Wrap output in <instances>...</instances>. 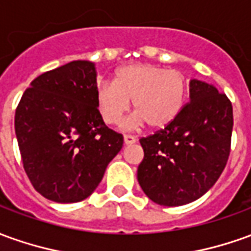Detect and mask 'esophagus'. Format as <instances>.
<instances>
[{
    "instance_id": "34e87169",
    "label": "esophagus",
    "mask_w": 251,
    "mask_h": 251,
    "mask_svg": "<svg viewBox=\"0 0 251 251\" xmlns=\"http://www.w3.org/2000/svg\"><path fill=\"white\" fill-rule=\"evenodd\" d=\"M136 142V138L132 135H124V143L126 145H132Z\"/></svg>"
}]
</instances>
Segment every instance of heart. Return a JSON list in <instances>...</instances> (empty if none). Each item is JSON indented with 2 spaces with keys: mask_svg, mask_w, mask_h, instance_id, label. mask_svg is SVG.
Returning a JSON list of instances; mask_svg holds the SVG:
<instances>
[{
  "mask_svg": "<svg viewBox=\"0 0 251 251\" xmlns=\"http://www.w3.org/2000/svg\"><path fill=\"white\" fill-rule=\"evenodd\" d=\"M186 98V79L176 70H165L149 63L126 65L116 71L113 84L97 89V106L109 126L120 124L132 101L136 115L127 127L143 122L150 128H164L180 113Z\"/></svg>",
  "mask_w": 251,
  "mask_h": 251,
  "instance_id": "obj_1",
  "label": "heart"
}]
</instances>
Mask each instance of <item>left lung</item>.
Here are the masks:
<instances>
[{"label": "left lung", "mask_w": 251, "mask_h": 251, "mask_svg": "<svg viewBox=\"0 0 251 251\" xmlns=\"http://www.w3.org/2000/svg\"><path fill=\"white\" fill-rule=\"evenodd\" d=\"M234 126L232 103L200 80L190 83V102L167 127L139 139L138 181L149 198L164 206L198 200L226 168Z\"/></svg>", "instance_id": "8db88e82"}]
</instances>
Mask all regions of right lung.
Returning a JSON list of instances; mask_svg holds the SVG:
<instances>
[{"label":"right lung","mask_w":251,"mask_h":251,"mask_svg":"<svg viewBox=\"0 0 251 251\" xmlns=\"http://www.w3.org/2000/svg\"><path fill=\"white\" fill-rule=\"evenodd\" d=\"M97 74L72 61L31 82L16 108L15 131L25 174L36 191L60 203L83 201L123 148L97 106Z\"/></svg>","instance_id":"1"}]
</instances>
